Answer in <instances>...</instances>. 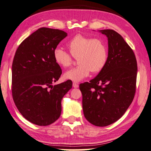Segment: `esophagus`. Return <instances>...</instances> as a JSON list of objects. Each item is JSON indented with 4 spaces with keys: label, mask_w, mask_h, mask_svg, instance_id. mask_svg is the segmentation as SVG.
<instances>
[{
    "label": "esophagus",
    "mask_w": 151,
    "mask_h": 151,
    "mask_svg": "<svg viewBox=\"0 0 151 151\" xmlns=\"http://www.w3.org/2000/svg\"><path fill=\"white\" fill-rule=\"evenodd\" d=\"M73 85L74 88H78V83H73Z\"/></svg>",
    "instance_id": "obj_1"
}]
</instances>
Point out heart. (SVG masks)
Returning a JSON list of instances; mask_svg holds the SVG:
<instances>
[{
    "label": "heart",
    "mask_w": 151,
    "mask_h": 151,
    "mask_svg": "<svg viewBox=\"0 0 151 151\" xmlns=\"http://www.w3.org/2000/svg\"><path fill=\"white\" fill-rule=\"evenodd\" d=\"M70 54L60 47L53 51L54 61L62 68H68L73 63V58L77 57L78 66L64 73L66 79L79 82L89 75L91 71L97 73L107 63L108 50L104 41L99 38H93L78 34L67 43Z\"/></svg>",
    "instance_id": "1"
}]
</instances>
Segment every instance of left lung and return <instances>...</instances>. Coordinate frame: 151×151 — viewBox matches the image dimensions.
Returning <instances> with one entry per match:
<instances>
[{
  "mask_svg": "<svg viewBox=\"0 0 151 151\" xmlns=\"http://www.w3.org/2000/svg\"><path fill=\"white\" fill-rule=\"evenodd\" d=\"M108 40V58L96 77L81 83L85 118L97 126H107L121 118L136 93L137 62L132 49L112 29L100 30Z\"/></svg>",
  "mask_w": 151,
  "mask_h": 151,
  "instance_id": "left-lung-1",
  "label": "left lung"
}]
</instances>
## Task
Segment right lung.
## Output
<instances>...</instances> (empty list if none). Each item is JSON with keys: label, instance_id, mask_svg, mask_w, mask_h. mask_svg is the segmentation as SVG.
Segmentation results:
<instances>
[{"label": "right lung", "instance_id": "right-lung-1", "mask_svg": "<svg viewBox=\"0 0 151 151\" xmlns=\"http://www.w3.org/2000/svg\"><path fill=\"white\" fill-rule=\"evenodd\" d=\"M67 36L64 31L38 29L19 45L12 64V95L21 114L29 122L45 126L61 114V101L73 87L68 80L52 85L62 69L53 51Z\"/></svg>", "mask_w": 151, "mask_h": 151}]
</instances>
